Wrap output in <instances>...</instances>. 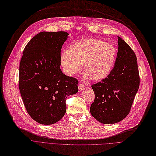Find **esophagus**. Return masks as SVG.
Masks as SVG:
<instances>
[{
    "mask_svg": "<svg viewBox=\"0 0 156 156\" xmlns=\"http://www.w3.org/2000/svg\"><path fill=\"white\" fill-rule=\"evenodd\" d=\"M78 88H79V91H83V90H84V86L83 84H80L78 85Z\"/></svg>",
    "mask_w": 156,
    "mask_h": 156,
    "instance_id": "1",
    "label": "esophagus"
}]
</instances>
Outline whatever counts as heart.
I'll list each match as a JSON object with an SVG mask.
<instances>
[{
	"instance_id": "heart-1",
	"label": "heart",
	"mask_w": 156,
	"mask_h": 156,
	"mask_svg": "<svg viewBox=\"0 0 156 156\" xmlns=\"http://www.w3.org/2000/svg\"><path fill=\"white\" fill-rule=\"evenodd\" d=\"M117 51L112 44L97 39H83L73 43L69 51L62 52L61 65L64 72L73 76L83 63L84 79L95 81L105 79L112 72Z\"/></svg>"
}]
</instances>
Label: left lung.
Masks as SVG:
<instances>
[{"label":"left lung","mask_w":156,"mask_h":156,"mask_svg":"<svg viewBox=\"0 0 156 156\" xmlns=\"http://www.w3.org/2000/svg\"><path fill=\"white\" fill-rule=\"evenodd\" d=\"M117 37L113 70L105 79L91 86L95 98L90 112L102 124L119 122L128 115L140 85L136 56L126 42Z\"/></svg>","instance_id":"left-lung-1"}]
</instances>
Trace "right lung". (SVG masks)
Masks as SVG:
<instances>
[{
    "instance_id": "1",
    "label": "right lung",
    "mask_w": 156,
    "mask_h": 156,
    "mask_svg": "<svg viewBox=\"0 0 156 156\" xmlns=\"http://www.w3.org/2000/svg\"><path fill=\"white\" fill-rule=\"evenodd\" d=\"M69 34L42 32L28 42L21 59L19 89L28 114L44 125L64 116L67 96L78 91L76 79L62 72L61 49Z\"/></svg>"
}]
</instances>
